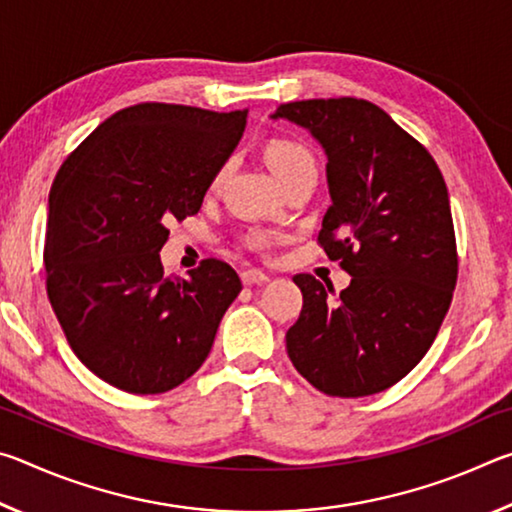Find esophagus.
<instances>
[{
	"label": "esophagus",
	"mask_w": 512,
	"mask_h": 512,
	"mask_svg": "<svg viewBox=\"0 0 512 512\" xmlns=\"http://www.w3.org/2000/svg\"><path fill=\"white\" fill-rule=\"evenodd\" d=\"M241 282L246 284V287H255V284H266L268 282V275L257 271V268H248V271L241 273Z\"/></svg>",
	"instance_id": "34e87169"
}]
</instances>
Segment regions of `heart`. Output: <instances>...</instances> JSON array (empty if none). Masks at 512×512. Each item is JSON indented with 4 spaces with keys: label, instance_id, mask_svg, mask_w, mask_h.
I'll return each instance as SVG.
<instances>
[{
    "label": "heart",
    "instance_id": "heart-1",
    "mask_svg": "<svg viewBox=\"0 0 512 512\" xmlns=\"http://www.w3.org/2000/svg\"><path fill=\"white\" fill-rule=\"evenodd\" d=\"M266 164H268V169L273 171L277 183H282V180L291 178L293 173H298V171L307 169V167H316V160H314V155H311L305 149V146L298 144V142L273 140V142H268V146H266ZM223 173H225V167H221L219 171L214 173L212 187L221 183ZM246 244L253 246V248H264V246L271 244V237L264 235V232H253V235L246 239Z\"/></svg>",
    "mask_w": 512,
    "mask_h": 512
}]
</instances>
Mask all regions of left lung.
<instances>
[{"mask_svg": "<svg viewBox=\"0 0 512 512\" xmlns=\"http://www.w3.org/2000/svg\"><path fill=\"white\" fill-rule=\"evenodd\" d=\"M327 155L332 205L318 244L352 275L293 277L302 311L287 332L296 370L320 393L363 397L397 384L431 348L452 305L458 255L447 185L424 146L366 99L282 103Z\"/></svg>", "mask_w": 512, "mask_h": 512, "instance_id": "left-lung-1", "label": "left lung"}]
</instances>
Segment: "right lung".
<instances>
[{"label":"right lung","instance_id":"obj_1","mask_svg":"<svg viewBox=\"0 0 512 512\" xmlns=\"http://www.w3.org/2000/svg\"><path fill=\"white\" fill-rule=\"evenodd\" d=\"M248 110L137 103L63 162L49 192L47 296L69 348L119 391L167 393L203 366L235 268L203 259L164 277L167 223L194 216L246 128Z\"/></svg>","mask_w":512,"mask_h":512}]
</instances>
